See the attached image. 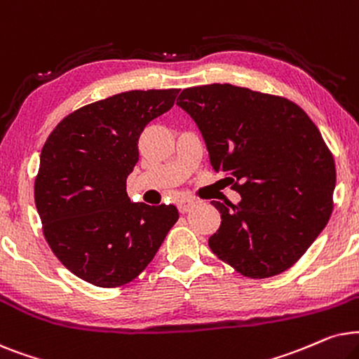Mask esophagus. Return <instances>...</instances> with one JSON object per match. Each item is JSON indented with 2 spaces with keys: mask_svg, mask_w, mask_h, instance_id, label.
<instances>
[{
  "mask_svg": "<svg viewBox=\"0 0 359 359\" xmlns=\"http://www.w3.org/2000/svg\"><path fill=\"white\" fill-rule=\"evenodd\" d=\"M195 205H197V202L192 198H180L179 202H177V208L180 210V213H187L195 207Z\"/></svg>",
  "mask_w": 359,
  "mask_h": 359,
  "instance_id": "esophagus-1",
  "label": "esophagus"
}]
</instances>
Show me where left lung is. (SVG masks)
I'll return each mask as SVG.
<instances>
[{"label":"left lung","mask_w":359,"mask_h":359,"mask_svg":"<svg viewBox=\"0 0 359 359\" xmlns=\"http://www.w3.org/2000/svg\"><path fill=\"white\" fill-rule=\"evenodd\" d=\"M177 104L207 144L210 164L241 195L212 205L222 224L208 246L243 276L266 279L294 266L327 226L335 161L299 104L229 83L182 90Z\"/></svg>","instance_id":"obj_1"}]
</instances>
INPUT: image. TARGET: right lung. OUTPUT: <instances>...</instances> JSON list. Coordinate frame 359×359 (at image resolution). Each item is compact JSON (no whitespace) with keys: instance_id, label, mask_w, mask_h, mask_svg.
I'll list each match as a JSON object with an SVG mask.
<instances>
[{"instance_id":"right-lung-1","label":"right lung","mask_w":359,"mask_h":359,"mask_svg":"<svg viewBox=\"0 0 359 359\" xmlns=\"http://www.w3.org/2000/svg\"><path fill=\"white\" fill-rule=\"evenodd\" d=\"M177 93L131 90L90 103L62 119L42 147L34 200L44 236L90 284L131 283L179 219L174 205L133 203L126 192L142 130L174 107Z\"/></svg>"}]
</instances>
